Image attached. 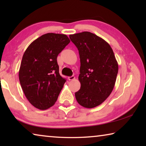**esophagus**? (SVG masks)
<instances>
[{"instance_id":"34e87169","label":"esophagus","mask_w":146,"mask_h":146,"mask_svg":"<svg viewBox=\"0 0 146 146\" xmlns=\"http://www.w3.org/2000/svg\"><path fill=\"white\" fill-rule=\"evenodd\" d=\"M75 78V76H69L68 77V80H74V79Z\"/></svg>"}]
</instances>
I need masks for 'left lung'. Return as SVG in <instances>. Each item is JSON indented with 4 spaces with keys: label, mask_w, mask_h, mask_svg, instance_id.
Listing matches in <instances>:
<instances>
[{
    "label": "left lung",
    "mask_w": 146,
    "mask_h": 146,
    "mask_svg": "<svg viewBox=\"0 0 146 146\" xmlns=\"http://www.w3.org/2000/svg\"><path fill=\"white\" fill-rule=\"evenodd\" d=\"M70 38L80 60V89L75 93L76 101L86 108L97 107L114 88L118 71L114 53L107 42L91 32L70 35Z\"/></svg>",
    "instance_id": "1"
}]
</instances>
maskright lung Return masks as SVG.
Segmentation results:
<instances>
[{
    "label": "right lung",
    "instance_id": "right-lung-1",
    "mask_svg": "<svg viewBox=\"0 0 146 146\" xmlns=\"http://www.w3.org/2000/svg\"><path fill=\"white\" fill-rule=\"evenodd\" d=\"M70 42L66 35L48 33L29 44L24 52L19 77L27 99L45 110L56 102L66 79L59 74L57 56Z\"/></svg>",
    "mask_w": 146,
    "mask_h": 146
}]
</instances>
